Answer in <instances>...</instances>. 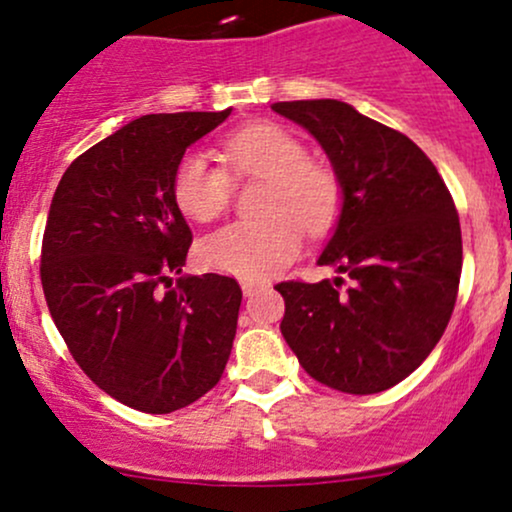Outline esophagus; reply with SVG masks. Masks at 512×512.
Segmentation results:
<instances>
[{
	"label": "esophagus",
	"mask_w": 512,
	"mask_h": 512,
	"mask_svg": "<svg viewBox=\"0 0 512 512\" xmlns=\"http://www.w3.org/2000/svg\"><path fill=\"white\" fill-rule=\"evenodd\" d=\"M240 289H243L245 296H252V293L262 289V284L260 281H240Z\"/></svg>",
	"instance_id": "34e87169"
}]
</instances>
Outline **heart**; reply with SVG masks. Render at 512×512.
<instances>
[{
  "label": "heart",
  "instance_id": "1",
  "mask_svg": "<svg viewBox=\"0 0 512 512\" xmlns=\"http://www.w3.org/2000/svg\"><path fill=\"white\" fill-rule=\"evenodd\" d=\"M223 161L233 175H257L262 219L233 221L197 243V260L211 272L267 279L289 264L308 231H325L339 209L337 175L308 161L301 139L279 125H250L223 142ZM173 199L192 221H211L228 207L231 178L202 151H187L173 175Z\"/></svg>",
  "mask_w": 512,
  "mask_h": 512
}]
</instances>
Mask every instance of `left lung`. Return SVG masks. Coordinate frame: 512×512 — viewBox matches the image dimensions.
Returning a JSON list of instances; mask_svg holds the SVG:
<instances>
[{
    "mask_svg": "<svg viewBox=\"0 0 512 512\" xmlns=\"http://www.w3.org/2000/svg\"><path fill=\"white\" fill-rule=\"evenodd\" d=\"M308 129L342 190L337 223L317 264L342 276L284 281L281 334L317 383L375 395L414 373L448 327L462 272L455 204L428 156L354 105L274 103Z\"/></svg>",
    "mask_w": 512,
    "mask_h": 512,
    "instance_id": "obj_1",
    "label": "left lung"
}]
</instances>
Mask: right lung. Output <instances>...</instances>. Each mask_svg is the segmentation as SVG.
Segmentation results:
<instances>
[{"label":"right lung","instance_id":"1","mask_svg":"<svg viewBox=\"0 0 512 512\" xmlns=\"http://www.w3.org/2000/svg\"><path fill=\"white\" fill-rule=\"evenodd\" d=\"M144 115L64 170L43 236L40 279L74 361L146 414L187 407L221 380L243 291L221 274L180 276L192 231L173 175L231 115Z\"/></svg>","mask_w":512,"mask_h":512}]
</instances>
